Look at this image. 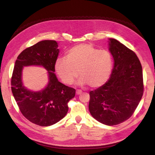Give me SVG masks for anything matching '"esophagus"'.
Returning <instances> with one entry per match:
<instances>
[{"label":"esophagus","mask_w":155,"mask_h":155,"mask_svg":"<svg viewBox=\"0 0 155 155\" xmlns=\"http://www.w3.org/2000/svg\"><path fill=\"white\" fill-rule=\"evenodd\" d=\"M81 93H82V91L80 90H77V91H76V94H77V95H79V94H81Z\"/></svg>","instance_id":"esophagus-1"}]
</instances>
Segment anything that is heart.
<instances>
[{"instance_id": "1", "label": "heart", "mask_w": 155, "mask_h": 155, "mask_svg": "<svg viewBox=\"0 0 155 155\" xmlns=\"http://www.w3.org/2000/svg\"><path fill=\"white\" fill-rule=\"evenodd\" d=\"M112 68L111 53L89 44L73 46L67 51L65 59H57L54 64L56 73L64 83L72 85L79 74L78 85L87 84L93 88L101 87L108 81Z\"/></svg>"}]
</instances>
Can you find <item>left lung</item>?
I'll use <instances>...</instances> for the list:
<instances>
[{"instance_id":"1","label":"left lung","mask_w":155,"mask_h":155,"mask_svg":"<svg viewBox=\"0 0 155 155\" xmlns=\"http://www.w3.org/2000/svg\"><path fill=\"white\" fill-rule=\"evenodd\" d=\"M108 47L114 58L109 80L90 91L89 110L102 124L114 126L133 115L143 92L142 67L133 51L115 39L109 38Z\"/></svg>"}]
</instances>
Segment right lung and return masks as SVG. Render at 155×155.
<instances>
[{
	"instance_id": "obj_1",
	"label": "right lung",
	"mask_w": 155,
	"mask_h": 155,
	"mask_svg": "<svg viewBox=\"0 0 155 155\" xmlns=\"http://www.w3.org/2000/svg\"><path fill=\"white\" fill-rule=\"evenodd\" d=\"M59 53L56 41L43 40L24 50L15 63L12 77L13 95L22 115L41 127H49L64 118L68 111V103L75 96L74 89L60 83L54 74ZM32 65L43 67L48 74V83L40 91L28 90L23 83V68Z\"/></svg>"
}]
</instances>
